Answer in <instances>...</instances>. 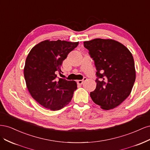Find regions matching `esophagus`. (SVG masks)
Wrapping results in <instances>:
<instances>
[{"mask_svg":"<svg viewBox=\"0 0 150 150\" xmlns=\"http://www.w3.org/2000/svg\"><path fill=\"white\" fill-rule=\"evenodd\" d=\"M86 79H86V78H84L83 80H78V81H77V83H78V85L83 84V83H84V81H85Z\"/></svg>","mask_w":150,"mask_h":150,"instance_id":"obj_1","label":"esophagus"}]
</instances>
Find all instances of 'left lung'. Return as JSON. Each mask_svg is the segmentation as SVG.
Wrapping results in <instances>:
<instances>
[{
	"label": "left lung",
	"instance_id": "obj_1",
	"mask_svg": "<svg viewBox=\"0 0 150 150\" xmlns=\"http://www.w3.org/2000/svg\"><path fill=\"white\" fill-rule=\"evenodd\" d=\"M97 70L96 88L90 96L104 110L119 106L129 96L136 79L134 59L129 49L115 40L84 42Z\"/></svg>",
	"mask_w": 150,
	"mask_h": 150
}]
</instances>
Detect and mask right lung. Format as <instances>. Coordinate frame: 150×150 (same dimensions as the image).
Segmentation results:
<instances>
[{"mask_svg": "<svg viewBox=\"0 0 150 150\" xmlns=\"http://www.w3.org/2000/svg\"><path fill=\"white\" fill-rule=\"evenodd\" d=\"M79 42L45 40L32 48L24 69L27 88L40 105L52 111L69 104L77 89L74 81L57 79L61 74L62 61Z\"/></svg>", "mask_w": 150, "mask_h": 150, "instance_id": "right-lung-1", "label": "right lung"}]
</instances>
